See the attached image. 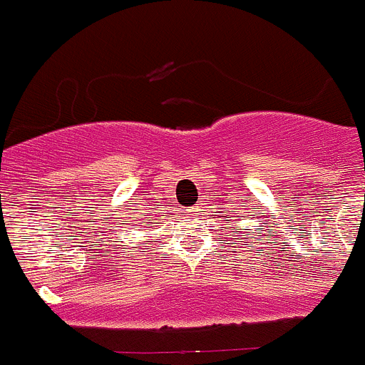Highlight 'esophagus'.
<instances>
[{
	"label": "esophagus",
	"instance_id": "34e87169",
	"mask_svg": "<svg viewBox=\"0 0 365 365\" xmlns=\"http://www.w3.org/2000/svg\"><path fill=\"white\" fill-rule=\"evenodd\" d=\"M197 211H198L197 205H195V207H191V209H190V212H197Z\"/></svg>",
	"mask_w": 365,
	"mask_h": 365
}]
</instances>
